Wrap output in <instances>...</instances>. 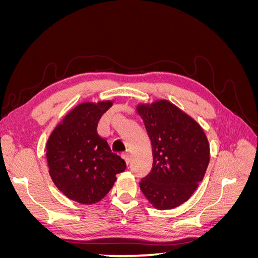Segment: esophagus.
<instances>
[{"mask_svg":"<svg viewBox=\"0 0 258 258\" xmlns=\"http://www.w3.org/2000/svg\"><path fill=\"white\" fill-rule=\"evenodd\" d=\"M121 156H122V158L124 159V161H126L127 165H129V162H130V155H129V153H123Z\"/></svg>","mask_w":258,"mask_h":258,"instance_id":"obj_1","label":"esophagus"}]
</instances>
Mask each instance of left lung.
Returning <instances> with one entry per match:
<instances>
[{
  "mask_svg": "<svg viewBox=\"0 0 258 258\" xmlns=\"http://www.w3.org/2000/svg\"><path fill=\"white\" fill-rule=\"evenodd\" d=\"M138 113L153 151L152 170L140 188L155 208H176L204 179L210 161L208 139L199 123L169 101L140 104Z\"/></svg>",
  "mask_w": 258,
  "mask_h": 258,
  "instance_id": "1",
  "label": "left lung"
}]
</instances>
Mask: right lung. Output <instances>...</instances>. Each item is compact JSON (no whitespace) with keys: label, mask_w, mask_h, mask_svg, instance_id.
Segmentation results:
<instances>
[{"label":"right lung","mask_w":258,"mask_h":258,"mask_svg":"<svg viewBox=\"0 0 258 258\" xmlns=\"http://www.w3.org/2000/svg\"><path fill=\"white\" fill-rule=\"evenodd\" d=\"M111 101L82 103L70 112L46 145L49 174L59 190L83 205L97 204L112 189L126 162L98 134V122Z\"/></svg>","instance_id":"1"}]
</instances>
